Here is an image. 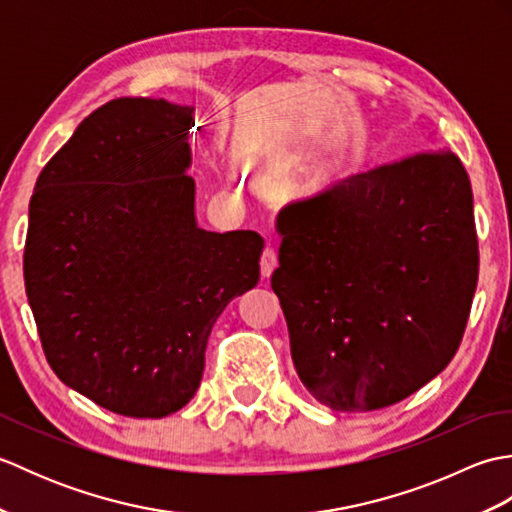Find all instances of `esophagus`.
Returning a JSON list of instances; mask_svg holds the SVG:
<instances>
[{
    "label": "esophagus",
    "instance_id": "34e87169",
    "mask_svg": "<svg viewBox=\"0 0 512 512\" xmlns=\"http://www.w3.org/2000/svg\"><path fill=\"white\" fill-rule=\"evenodd\" d=\"M277 262H279L277 250L273 246H266L264 253H262V262H259V264H262V277L268 279L270 275H273V270L277 268Z\"/></svg>",
    "mask_w": 512,
    "mask_h": 512
}]
</instances>
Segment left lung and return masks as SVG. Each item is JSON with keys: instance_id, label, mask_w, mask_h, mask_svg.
<instances>
[{"instance_id": "8db88e82", "label": "left lung", "mask_w": 512, "mask_h": 512, "mask_svg": "<svg viewBox=\"0 0 512 512\" xmlns=\"http://www.w3.org/2000/svg\"><path fill=\"white\" fill-rule=\"evenodd\" d=\"M270 279L301 383L334 411L396 405L458 352L480 273L471 180L451 149L343 178L277 217Z\"/></svg>"}]
</instances>
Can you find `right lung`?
Instances as JSON below:
<instances>
[{
    "mask_svg": "<svg viewBox=\"0 0 512 512\" xmlns=\"http://www.w3.org/2000/svg\"><path fill=\"white\" fill-rule=\"evenodd\" d=\"M193 107L114 99L41 169L24 248L52 372L96 405L162 418L200 387L213 323L259 281L264 239L193 215Z\"/></svg>",
    "mask_w": 512,
    "mask_h": 512,
    "instance_id": "add662e5",
    "label": "right lung"
}]
</instances>
